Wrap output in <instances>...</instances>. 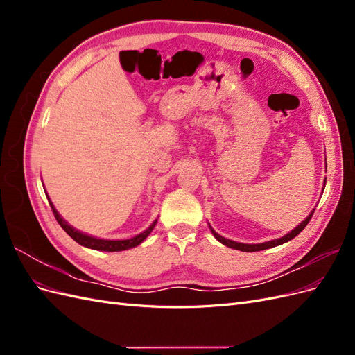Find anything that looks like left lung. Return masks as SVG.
<instances>
[{
  "mask_svg": "<svg viewBox=\"0 0 355 355\" xmlns=\"http://www.w3.org/2000/svg\"><path fill=\"white\" fill-rule=\"evenodd\" d=\"M327 167V166H326ZM313 214H314V210L311 211L309 214H308V218L304 220V222H300L297 227L295 228V230H292L290 231L288 234H286L284 237H282V239H277V240H271V241H265V243H259V244H244V243H237V241H232V240H228V239H225V237H222V235H219L216 231H214L211 227H210V231H211V234L214 235V239H216L218 241H220L223 245H227V247H231V249H235V250H241V252H259V250H266V249H271V247H275V245H280V244H283V243H287V241H290L292 239H295L296 235L302 231L306 225H308V222L311 220V218H313Z\"/></svg>",
  "mask_w": 355,
  "mask_h": 355,
  "instance_id": "left-lung-1",
  "label": "left lung"
}]
</instances>
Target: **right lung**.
<instances>
[{"instance_id":"1","label":"right lung","mask_w":355,"mask_h":355,"mask_svg":"<svg viewBox=\"0 0 355 355\" xmlns=\"http://www.w3.org/2000/svg\"><path fill=\"white\" fill-rule=\"evenodd\" d=\"M47 200H49V202H50V207H51V210H53V214H55V218H56V220L59 222L60 227L63 228V231H65V232L69 235V237H71L72 240L77 241L78 244H81V245H84V247H87V249L99 250V252H121V250H127V249H133V247L141 244V243L148 237V235L151 234V231L154 230L155 223H157V219H155V220L151 223V227L146 228L144 232L137 234L136 237L128 239V240H103V239H96V237H92V235H87V234H84V232H80L78 230L72 228L71 225L58 213L56 207L53 206V202L50 201L49 196H47Z\"/></svg>"}]
</instances>
